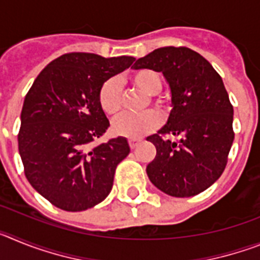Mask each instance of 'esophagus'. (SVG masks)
Wrapping results in <instances>:
<instances>
[{
    "mask_svg": "<svg viewBox=\"0 0 260 260\" xmlns=\"http://www.w3.org/2000/svg\"><path fill=\"white\" fill-rule=\"evenodd\" d=\"M139 143H141L139 139H130V141H128V144H130V148H132V150H134L135 147H137Z\"/></svg>",
    "mask_w": 260,
    "mask_h": 260,
    "instance_id": "1",
    "label": "esophagus"
}]
</instances>
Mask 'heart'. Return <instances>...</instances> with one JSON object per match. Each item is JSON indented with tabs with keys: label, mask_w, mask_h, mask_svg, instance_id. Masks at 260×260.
I'll list each match as a JSON object with an SVG mask.
<instances>
[{
	"label": "heart",
	"mask_w": 260,
	"mask_h": 260,
	"mask_svg": "<svg viewBox=\"0 0 260 260\" xmlns=\"http://www.w3.org/2000/svg\"><path fill=\"white\" fill-rule=\"evenodd\" d=\"M130 80L137 88L143 91L148 96H155L162 86L160 74L156 73L155 70H150V69L135 71ZM99 102L107 114L114 116L118 113L122 108V83H121V80L117 78L107 80L100 89ZM160 123H161V118L157 113H153V112L139 114V116L123 114L113 121V132L118 137L138 139V138H142L143 135L155 130Z\"/></svg>",
	"instance_id": "heart-1"
}]
</instances>
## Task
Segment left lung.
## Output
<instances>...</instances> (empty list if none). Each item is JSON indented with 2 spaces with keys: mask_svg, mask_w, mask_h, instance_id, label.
I'll return each mask as SVG.
<instances>
[{
  "mask_svg": "<svg viewBox=\"0 0 260 260\" xmlns=\"http://www.w3.org/2000/svg\"><path fill=\"white\" fill-rule=\"evenodd\" d=\"M133 68L162 73L171 89L167 123L147 137L156 147L147 176L176 198L204 191L224 172L234 139L233 107L221 77L204 57L185 47L158 48ZM161 135L179 139L173 142Z\"/></svg>",
  "mask_w": 260,
  "mask_h": 260,
  "instance_id": "left-lung-1",
  "label": "left lung"
}]
</instances>
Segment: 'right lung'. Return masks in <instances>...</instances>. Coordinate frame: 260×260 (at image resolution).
Listing matches in <instances>:
<instances>
[{
	"mask_svg": "<svg viewBox=\"0 0 260 260\" xmlns=\"http://www.w3.org/2000/svg\"><path fill=\"white\" fill-rule=\"evenodd\" d=\"M134 59L68 53L47 65L29 88L20 114L19 155L28 182L53 206L78 212L109 195L130 147L123 137L92 146L109 127L99 93Z\"/></svg>",
	"mask_w": 260,
	"mask_h": 260,
	"instance_id": "1",
	"label": "right lung"
}]
</instances>
